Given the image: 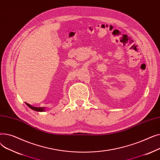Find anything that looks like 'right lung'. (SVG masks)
<instances>
[{"mask_svg": "<svg viewBox=\"0 0 160 160\" xmlns=\"http://www.w3.org/2000/svg\"><path fill=\"white\" fill-rule=\"evenodd\" d=\"M26 104H27V105L30 108H31L32 110H35V111H36V112H43V111H44V110H45V108H44L33 107V106H30L29 104H27V103H26Z\"/></svg>", "mask_w": 160, "mask_h": 160, "instance_id": "obj_1", "label": "right lung"}]
</instances>
